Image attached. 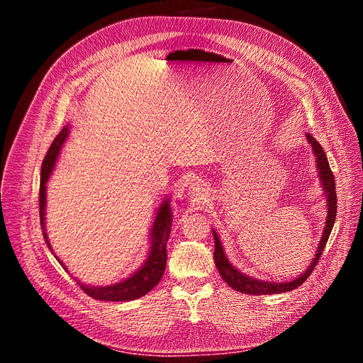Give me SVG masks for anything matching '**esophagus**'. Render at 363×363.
Returning a JSON list of instances; mask_svg holds the SVG:
<instances>
[{"instance_id":"obj_1","label":"esophagus","mask_w":363,"mask_h":363,"mask_svg":"<svg viewBox=\"0 0 363 363\" xmlns=\"http://www.w3.org/2000/svg\"><path fill=\"white\" fill-rule=\"evenodd\" d=\"M190 191L193 196L199 197V196H203L205 194V185L202 182H194L193 185H190Z\"/></svg>"}]
</instances>
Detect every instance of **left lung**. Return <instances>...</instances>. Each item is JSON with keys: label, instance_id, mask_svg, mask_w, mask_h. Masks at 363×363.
Wrapping results in <instances>:
<instances>
[{"label": "left lung", "instance_id": "1", "mask_svg": "<svg viewBox=\"0 0 363 363\" xmlns=\"http://www.w3.org/2000/svg\"><path fill=\"white\" fill-rule=\"evenodd\" d=\"M308 142L311 143L313 154L317 157V167L320 170V179H321V185L324 189V194L327 197V218H325V228L321 235V241L318 244V250L315 253V258L311 262L308 270L303 273L301 276H298L294 280H289V282H264V280H258V279H252L250 276H245L241 272H238L235 267H233L225 255L223 247H221L220 238L217 235V232L213 229V235H214V241H216V249H214V261L217 265V270L220 273V276L223 277L225 282L240 292H244V294H256V296H264V294H280V292H286V291H292L298 288L305 280L311 276V273L313 272L315 265L318 264L321 255L324 252L325 242L329 240L330 232L333 229L335 225V218H336V186H335V178L333 173L330 170L329 161H327V157L324 154V150L321 147V145L315 140L311 134H306Z\"/></svg>", "mask_w": 363, "mask_h": 363}]
</instances>
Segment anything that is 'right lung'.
<instances>
[{
	"label": "right lung",
	"instance_id": "add662e5",
	"mask_svg": "<svg viewBox=\"0 0 363 363\" xmlns=\"http://www.w3.org/2000/svg\"><path fill=\"white\" fill-rule=\"evenodd\" d=\"M69 134V128L65 126L62 133L58 134L52 145L50 146L48 152L43 158L42 162V170H40V190H39V213H40V226L43 238L51 249L48 237H46L45 232V205H46V182H48L52 169L55 166V160L58 157V152L62 149V145ZM170 228H172V209L170 203L166 199L162 205L160 206L154 226H152L150 233V252L146 262L143 267L137 270L133 276L125 279L123 282L114 284L110 286H89L84 284L77 282L81 289H83L87 296L96 300L102 301H130L143 297L145 294L158 285L162 274L166 270L167 264V240L170 235ZM62 264V261H58ZM62 267L67 272V268L62 264Z\"/></svg>",
	"mask_w": 363,
	"mask_h": 363
}]
</instances>
